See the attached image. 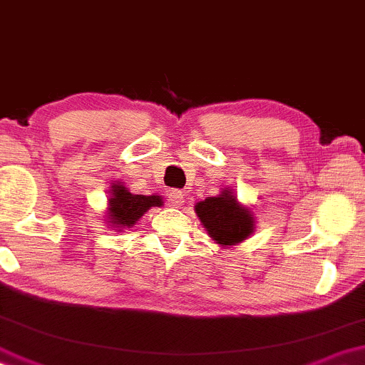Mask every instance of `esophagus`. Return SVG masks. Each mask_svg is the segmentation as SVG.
Instances as JSON below:
<instances>
[{
	"mask_svg": "<svg viewBox=\"0 0 365 365\" xmlns=\"http://www.w3.org/2000/svg\"><path fill=\"white\" fill-rule=\"evenodd\" d=\"M184 203L182 201V192L181 191H169L168 195V205L173 208H179Z\"/></svg>",
	"mask_w": 365,
	"mask_h": 365,
	"instance_id": "esophagus-1",
	"label": "esophagus"
}]
</instances>
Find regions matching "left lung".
<instances>
[{"label":"left lung","mask_w":365,"mask_h":365,"mask_svg":"<svg viewBox=\"0 0 365 365\" xmlns=\"http://www.w3.org/2000/svg\"><path fill=\"white\" fill-rule=\"evenodd\" d=\"M195 211L211 240L223 247L240 244L255 230L252 211L238 203L237 196L228 187L218 196L196 203Z\"/></svg>","instance_id":"left-lung-1"}]
</instances>
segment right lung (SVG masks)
Here are the masks:
<instances>
[{
  "label": "right lung",
  "instance_id": "add662e5",
  "mask_svg": "<svg viewBox=\"0 0 365 365\" xmlns=\"http://www.w3.org/2000/svg\"><path fill=\"white\" fill-rule=\"evenodd\" d=\"M110 205H108V223L113 228H130L147 213L152 206H160V196L132 195L123 184L113 182Z\"/></svg>",
  "mask_w": 365,
  "mask_h": 365
}]
</instances>
